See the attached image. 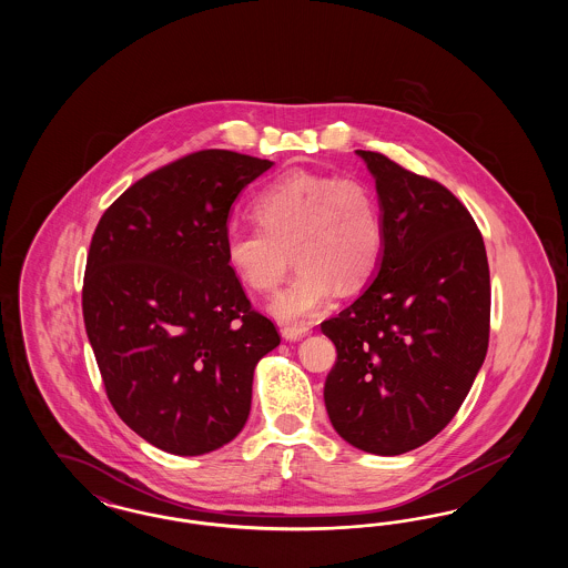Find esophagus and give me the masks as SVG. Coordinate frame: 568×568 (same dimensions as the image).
I'll return each mask as SVG.
<instances>
[{
  "label": "esophagus",
  "instance_id": "1",
  "mask_svg": "<svg viewBox=\"0 0 568 568\" xmlns=\"http://www.w3.org/2000/svg\"><path fill=\"white\" fill-rule=\"evenodd\" d=\"M308 332H311L308 327H294V325L281 329V334H283L285 341H300V338H304Z\"/></svg>",
  "mask_w": 568,
  "mask_h": 568
}]
</instances>
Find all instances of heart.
<instances>
[{"label": "heart", "mask_w": 568, "mask_h": 568, "mask_svg": "<svg viewBox=\"0 0 568 568\" xmlns=\"http://www.w3.org/2000/svg\"><path fill=\"white\" fill-rule=\"evenodd\" d=\"M251 216L257 230L230 232L225 262L244 287L266 294L283 281L294 257V278L268 304L281 324L313 322L341 285L355 290L377 271L385 244L383 213L375 191L359 179L283 174L257 193Z\"/></svg>", "instance_id": "obj_1"}]
</instances>
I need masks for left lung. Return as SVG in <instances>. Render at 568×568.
<instances>
[{"instance_id": "1", "label": "left lung", "mask_w": 568, "mask_h": 568, "mask_svg": "<svg viewBox=\"0 0 568 568\" xmlns=\"http://www.w3.org/2000/svg\"><path fill=\"white\" fill-rule=\"evenodd\" d=\"M377 183L385 244L377 278L322 324L336 345L324 400L349 445L400 456L458 413L489 341L486 244L445 185L377 151H357Z\"/></svg>"}]
</instances>
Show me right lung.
Wrapping results in <instances>:
<instances>
[{"label": "right lung", "mask_w": 568, "mask_h": 568, "mask_svg": "<svg viewBox=\"0 0 568 568\" xmlns=\"http://www.w3.org/2000/svg\"><path fill=\"white\" fill-rule=\"evenodd\" d=\"M271 165L195 151L135 181L93 232L82 317L106 396L168 454L202 456L241 433L255 364L281 343L225 262L230 209Z\"/></svg>", "instance_id": "obj_1"}]
</instances>
